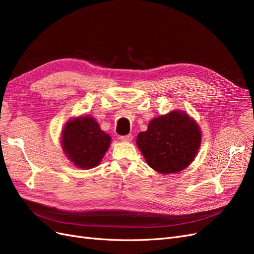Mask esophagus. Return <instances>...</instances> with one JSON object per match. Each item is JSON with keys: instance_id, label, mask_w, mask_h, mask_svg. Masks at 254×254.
I'll list each match as a JSON object with an SVG mask.
<instances>
[{"instance_id": "obj_1", "label": "esophagus", "mask_w": 254, "mask_h": 254, "mask_svg": "<svg viewBox=\"0 0 254 254\" xmlns=\"http://www.w3.org/2000/svg\"><path fill=\"white\" fill-rule=\"evenodd\" d=\"M120 140L123 141V142H131L132 141V134L122 135V136H120Z\"/></svg>"}]
</instances>
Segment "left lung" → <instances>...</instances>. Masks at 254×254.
<instances>
[{"label":"left lung","mask_w":254,"mask_h":254,"mask_svg":"<svg viewBox=\"0 0 254 254\" xmlns=\"http://www.w3.org/2000/svg\"><path fill=\"white\" fill-rule=\"evenodd\" d=\"M201 143L198 125L187 113L172 111L153 119L136 137L148 165L161 174L178 173L194 160Z\"/></svg>","instance_id":"left-lung-1"}]
</instances>
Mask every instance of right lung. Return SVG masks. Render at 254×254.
<instances>
[{
	"instance_id": "right-lung-1",
	"label": "right lung",
	"mask_w": 254,
	"mask_h": 254,
	"mask_svg": "<svg viewBox=\"0 0 254 254\" xmlns=\"http://www.w3.org/2000/svg\"><path fill=\"white\" fill-rule=\"evenodd\" d=\"M111 143L109 134L91 117L71 120L63 131V146L72 162L79 168H93L101 162Z\"/></svg>"
}]
</instances>
